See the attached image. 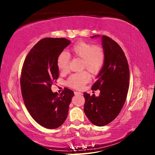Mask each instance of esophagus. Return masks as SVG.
I'll return each mask as SVG.
<instances>
[{
  "instance_id": "1",
  "label": "esophagus",
  "mask_w": 155,
  "mask_h": 155,
  "mask_svg": "<svg viewBox=\"0 0 155 155\" xmlns=\"http://www.w3.org/2000/svg\"><path fill=\"white\" fill-rule=\"evenodd\" d=\"M74 94L75 95H82V94L80 92H77V91H74Z\"/></svg>"
}]
</instances>
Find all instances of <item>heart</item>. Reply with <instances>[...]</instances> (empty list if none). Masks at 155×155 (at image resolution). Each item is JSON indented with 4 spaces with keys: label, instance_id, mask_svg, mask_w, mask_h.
Here are the masks:
<instances>
[{
    "label": "heart",
    "instance_id": "1",
    "mask_svg": "<svg viewBox=\"0 0 155 155\" xmlns=\"http://www.w3.org/2000/svg\"><path fill=\"white\" fill-rule=\"evenodd\" d=\"M69 56L82 59V68L87 69L93 74L101 71L105 62V53L100 46L94 45L84 41H79L68 49L67 53H60L57 58V65L61 73L69 70ZM91 80L87 72H80L72 74L67 79V84L71 88H81Z\"/></svg>",
    "mask_w": 155,
    "mask_h": 155
}]
</instances>
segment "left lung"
Wrapping results in <instances>:
<instances>
[{
    "label": "left lung",
    "mask_w": 155,
    "mask_h": 155,
    "mask_svg": "<svg viewBox=\"0 0 155 155\" xmlns=\"http://www.w3.org/2000/svg\"><path fill=\"white\" fill-rule=\"evenodd\" d=\"M100 37L99 35L91 38ZM105 62L92 86L99 89L100 95L91 96L84 92V111L86 117L96 126H104L115 120L123 107L129 85L127 60L121 47L109 37L102 36Z\"/></svg>",
    "instance_id": "obj_1"
}]
</instances>
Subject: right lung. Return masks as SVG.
<instances>
[{
    "label": "right lung",
    "instance_id": "1",
    "mask_svg": "<svg viewBox=\"0 0 155 155\" xmlns=\"http://www.w3.org/2000/svg\"><path fill=\"white\" fill-rule=\"evenodd\" d=\"M70 44L65 38L41 39L28 54L21 69L20 86L25 106L34 120L48 129H56L64 123L74 95L67 88L60 95L51 89L59 77L57 57Z\"/></svg>",
    "mask_w": 155,
    "mask_h": 155
}]
</instances>
